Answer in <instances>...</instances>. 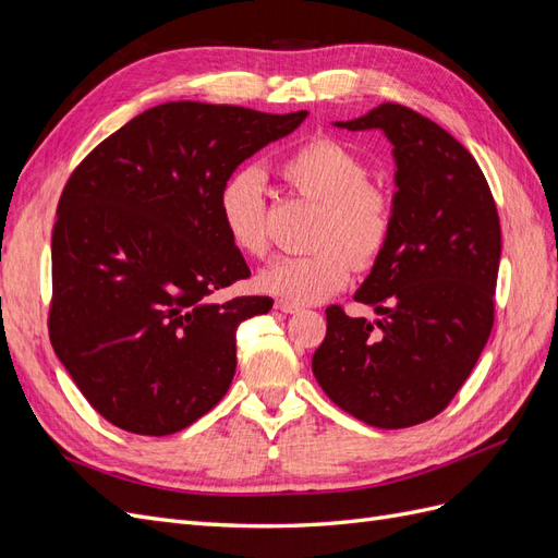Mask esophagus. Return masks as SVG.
Here are the masks:
<instances>
[{
    "label": "esophagus",
    "instance_id": "obj_1",
    "mask_svg": "<svg viewBox=\"0 0 558 558\" xmlns=\"http://www.w3.org/2000/svg\"><path fill=\"white\" fill-rule=\"evenodd\" d=\"M275 307L279 310V312H283V314H298L302 307L300 305H295V302H291V300H277L275 302Z\"/></svg>",
    "mask_w": 558,
    "mask_h": 558
}]
</instances>
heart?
Wrapping results in <instances>:
<instances>
[{
  "instance_id": "b5f03b06",
  "label": "heart",
  "mask_w": 558,
  "mask_h": 558,
  "mask_svg": "<svg viewBox=\"0 0 558 558\" xmlns=\"http://www.w3.org/2000/svg\"><path fill=\"white\" fill-rule=\"evenodd\" d=\"M289 189L318 202L310 230L312 251L279 256L258 283L267 293L307 305L337 293L351 269L373 267L391 242L396 199L386 185L369 179L367 162L332 137H312L279 162ZM216 214L230 244L248 258L269 253L265 174L244 165L226 177L216 195Z\"/></svg>"
}]
</instances>
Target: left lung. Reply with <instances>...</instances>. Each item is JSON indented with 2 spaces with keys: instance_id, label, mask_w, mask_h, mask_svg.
Wrapping results in <instances>:
<instances>
[{
  "instance_id": "1",
  "label": "left lung",
  "mask_w": 558,
  "mask_h": 558,
  "mask_svg": "<svg viewBox=\"0 0 558 558\" xmlns=\"http://www.w3.org/2000/svg\"><path fill=\"white\" fill-rule=\"evenodd\" d=\"M347 130L393 144L396 226L353 300L379 318L326 310L312 369L326 396L369 426L410 428L440 414L494 328L500 218L480 165L430 118L384 102Z\"/></svg>"
}]
</instances>
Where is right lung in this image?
<instances>
[{
	"mask_svg": "<svg viewBox=\"0 0 558 558\" xmlns=\"http://www.w3.org/2000/svg\"><path fill=\"white\" fill-rule=\"evenodd\" d=\"M307 111L167 102L97 144L66 179L53 226L48 335L78 391L109 424L172 435L226 396L238 328L272 298L211 295L251 269L216 195Z\"/></svg>",
	"mask_w": 558,
	"mask_h": 558,
	"instance_id": "add662e5",
	"label": "right lung"
}]
</instances>
